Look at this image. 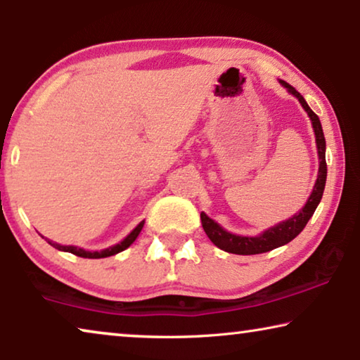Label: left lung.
<instances>
[{"label":"left lung","mask_w":360,"mask_h":360,"mask_svg":"<svg viewBox=\"0 0 360 360\" xmlns=\"http://www.w3.org/2000/svg\"><path fill=\"white\" fill-rule=\"evenodd\" d=\"M280 83H282V85L287 88L293 96L298 98V101L302 103L303 110L308 112L309 120H311L314 137H316L318 157H319V170H318L316 184L313 186V191L311 195H309L307 205L300 210V213L293 214L292 218L287 221H282V223L274 226V228H269L267 231H264L262 234L252 236V238H250V236H238V234L228 233V231L221 228L216 221L208 218L205 213H201V224H203L206 236H208L210 240L216 245V248L223 249L224 252L239 254V255H254V254L269 252V250L277 249L280 245L288 244L290 240L295 239L300 233H302L309 218L313 216L314 210H316V206L319 205V201L323 198L328 169H326V141H324L321 122H319V117L311 111V108L308 106V103L304 101V98L300 95L292 85H288V83L283 80H280Z\"/></svg>","instance_id":"1"}]
</instances>
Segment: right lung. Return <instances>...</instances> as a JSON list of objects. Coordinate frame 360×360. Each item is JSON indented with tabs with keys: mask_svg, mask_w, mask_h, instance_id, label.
<instances>
[{
	"mask_svg": "<svg viewBox=\"0 0 360 360\" xmlns=\"http://www.w3.org/2000/svg\"><path fill=\"white\" fill-rule=\"evenodd\" d=\"M142 228H144V221H141V223L137 224L136 228L131 231V234L127 236L126 239H122L120 244L112 245V248H110V249L100 250V252H98V250H93V252H90V250L75 248V245H60V244H57V243H52V240H49V244L53 245V248L58 249V250H63V252L75 254V255H78V257H85V259H103V257H110V255H115V254H117V252H121V250H124V249L129 248V245L136 240L137 236H139Z\"/></svg>",
	"mask_w": 360,
	"mask_h": 360,
	"instance_id": "add662e5",
	"label": "right lung"
}]
</instances>
